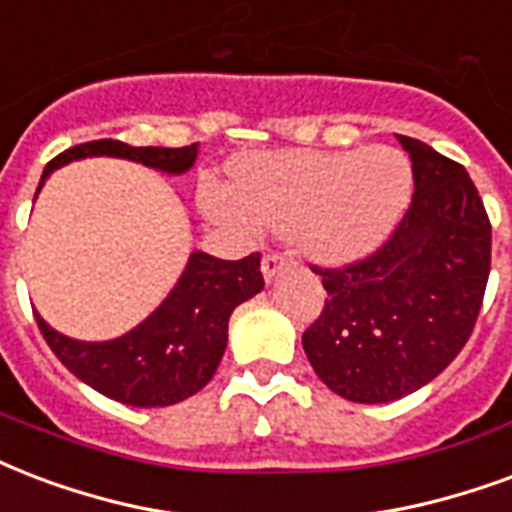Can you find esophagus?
I'll use <instances>...</instances> for the list:
<instances>
[{
    "mask_svg": "<svg viewBox=\"0 0 512 512\" xmlns=\"http://www.w3.org/2000/svg\"><path fill=\"white\" fill-rule=\"evenodd\" d=\"M263 276H266V282H274L276 279V274H279V271H282V268H285V257L282 255H266L263 257Z\"/></svg>",
    "mask_w": 512,
    "mask_h": 512,
    "instance_id": "obj_1",
    "label": "esophagus"
}]
</instances>
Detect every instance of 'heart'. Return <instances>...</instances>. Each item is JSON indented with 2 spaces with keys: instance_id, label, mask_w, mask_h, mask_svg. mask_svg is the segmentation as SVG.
<instances>
[{
  "instance_id": "heart-1",
  "label": "heart",
  "mask_w": 512,
  "mask_h": 512,
  "mask_svg": "<svg viewBox=\"0 0 512 512\" xmlns=\"http://www.w3.org/2000/svg\"><path fill=\"white\" fill-rule=\"evenodd\" d=\"M415 189L410 157L393 146L249 154L233 187L208 181L200 206L230 230H285L298 252L323 266L372 255L391 236Z\"/></svg>"
}]
</instances>
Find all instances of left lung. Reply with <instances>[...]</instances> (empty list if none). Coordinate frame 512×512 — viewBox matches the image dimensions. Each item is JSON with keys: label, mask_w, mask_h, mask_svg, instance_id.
Listing matches in <instances>:
<instances>
[{"label": "left lung", "mask_w": 512, "mask_h": 512, "mask_svg": "<svg viewBox=\"0 0 512 512\" xmlns=\"http://www.w3.org/2000/svg\"><path fill=\"white\" fill-rule=\"evenodd\" d=\"M410 154L415 195L385 244L323 276L325 309L304 352L336 396L358 404L404 399L445 372L475 328L488 271L491 225L458 162L396 135Z\"/></svg>", "instance_id": "1"}]
</instances>
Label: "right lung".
I'll return each mask as SVG.
<instances>
[{
    "label": "right lung",
    "instance_id": "1",
    "mask_svg": "<svg viewBox=\"0 0 512 512\" xmlns=\"http://www.w3.org/2000/svg\"><path fill=\"white\" fill-rule=\"evenodd\" d=\"M86 157H116L181 176L198 160V143L184 149L130 146L111 138L81 143L45 165L37 192L56 168ZM263 285L260 255L219 260L192 252L165 301L116 339L81 342L51 328L37 312L34 317L56 358L89 388L130 407H170L195 396L214 377L225 355L230 314Z\"/></svg>",
    "mask_w": 512,
    "mask_h": 512
}]
</instances>
